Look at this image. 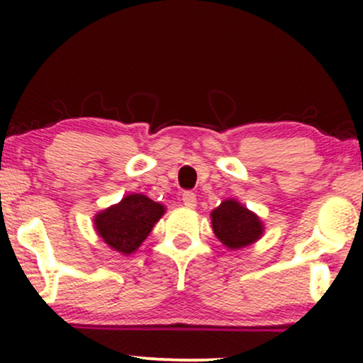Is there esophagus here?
Returning a JSON list of instances; mask_svg holds the SVG:
<instances>
[{
  "mask_svg": "<svg viewBox=\"0 0 363 363\" xmlns=\"http://www.w3.org/2000/svg\"><path fill=\"white\" fill-rule=\"evenodd\" d=\"M182 203H184L186 208H194L196 206V194L191 193V191L182 193Z\"/></svg>",
  "mask_w": 363,
  "mask_h": 363,
  "instance_id": "1",
  "label": "esophagus"
}]
</instances>
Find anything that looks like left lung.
Instances as JSON below:
<instances>
[{"label":"left lung","instance_id":"8db88e82","mask_svg":"<svg viewBox=\"0 0 363 363\" xmlns=\"http://www.w3.org/2000/svg\"><path fill=\"white\" fill-rule=\"evenodd\" d=\"M216 239L230 251L252 245L264 234V223L254 211L234 198H227L210 213Z\"/></svg>","mask_w":363,"mask_h":363}]
</instances>
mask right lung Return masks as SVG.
Listing matches in <instances>:
<instances>
[{"mask_svg": "<svg viewBox=\"0 0 363 363\" xmlns=\"http://www.w3.org/2000/svg\"><path fill=\"white\" fill-rule=\"evenodd\" d=\"M164 213V205L145 194L133 193L124 196L116 205L99 211L94 216V227L112 251L129 256L138 251Z\"/></svg>", "mask_w": 363, "mask_h": 363, "instance_id": "obj_1", "label": "right lung"}]
</instances>
